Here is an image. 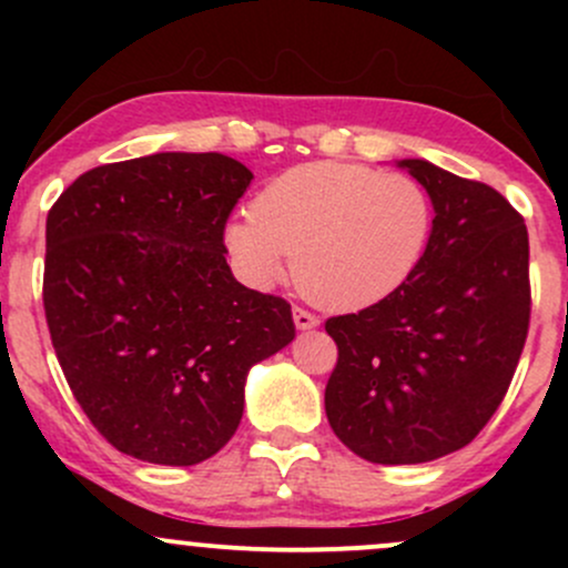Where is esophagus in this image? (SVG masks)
Returning a JSON list of instances; mask_svg holds the SVG:
<instances>
[{
  "instance_id": "1",
  "label": "esophagus",
  "mask_w": 568,
  "mask_h": 568,
  "mask_svg": "<svg viewBox=\"0 0 568 568\" xmlns=\"http://www.w3.org/2000/svg\"><path fill=\"white\" fill-rule=\"evenodd\" d=\"M293 323H296V328H315L317 323H321V317L312 315L310 310H304V306H293Z\"/></svg>"
}]
</instances>
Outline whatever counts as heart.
Segmentation results:
<instances>
[{
	"label": "heart",
	"instance_id": "b5f03b06",
	"mask_svg": "<svg viewBox=\"0 0 568 568\" xmlns=\"http://www.w3.org/2000/svg\"><path fill=\"white\" fill-rule=\"evenodd\" d=\"M433 200L414 175L355 162H310L277 175L251 216L226 226V247L256 285L296 280L312 302L361 310L400 288L425 258Z\"/></svg>",
	"mask_w": 568,
	"mask_h": 568
}]
</instances>
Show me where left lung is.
I'll list each match as a JSON object with an SVG mask.
<instances>
[{
  "mask_svg": "<svg viewBox=\"0 0 568 568\" xmlns=\"http://www.w3.org/2000/svg\"><path fill=\"white\" fill-rule=\"evenodd\" d=\"M400 168L435 207L425 258L387 298L325 321L338 349L325 414L376 465L465 448L507 395L531 317L524 216L484 181L425 160Z\"/></svg>",
  "mask_w": 568,
  "mask_h": 568,
  "instance_id": "left-lung-1",
  "label": "left lung"
}]
</instances>
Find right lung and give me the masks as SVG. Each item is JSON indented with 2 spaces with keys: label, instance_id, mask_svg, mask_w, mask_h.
Segmentation results:
<instances>
[{
  "label": "right lung",
  "instance_id": "right-lung-1",
  "mask_svg": "<svg viewBox=\"0 0 568 568\" xmlns=\"http://www.w3.org/2000/svg\"><path fill=\"white\" fill-rule=\"evenodd\" d=\"M253 173L162 152L82 173L53 202L42 302L71 393L116 452L189 467L230 443L247 368L291 342V304L240 285L224 230Z\"/></svg>",
  "mask_w": 568,
  "mask_h": 568
}]
</instances>
